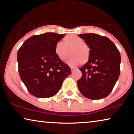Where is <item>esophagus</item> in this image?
Instances as JSON below:
<instances>
[{"label":"esophagus","mask_w":134,"mask_h":134,"mask_svg":"<svg viewBox=\"0 0 134 134\" xmlns=\"http://www.w3.org/2000/svg\"><path fill=\"white\" fill-rule=\"evenodd\" d=\"M71 71H74L76 70V68H75V67H71Z\"/></svg>","instance_id":"1"}]
</instances>
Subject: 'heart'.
<instances>
[{"mask_svg":"<svg viewBox=\"0 0 134 134\" xmlns=\"http://www.w3.org/2000/svg\"><path fill=\"white\" fill-rule=\"evenodd\" d=\"M71 50L72 55L67 59L66 63L71 67H75L82 62L85 63L89 58L90 49L81 38L75 34H70L64 38V41H59L56 44L55 53L58 58L64 61Z\"/></svg>","mask_w":134,"mask_h":134,"instance_id":"obj_1","label":"heart"}]
</instances>
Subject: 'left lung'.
<instances>
[{"label":"left lung","instance_id":"obj_1","mask_svg":"<svg viewBox=\"0 0 134 134\" xmlns=\"http://www.w3.org/2000/svg\"><path fill=\"white\" fill-rule=\"evenodd\" d=\"M79 37L89 46L87 63L79 69L81 78L77 82L83 96L98 100L108 96L119 79L121 57L114 43L108 38L96 34H83Z\"/></svg>","mask_w":134,"mask_h":134}]
</instances>
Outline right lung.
<instances>
[{
  "mask_svg": "<svg viewBox=\"0 0 134 134\" xmlns=\"http://www.w3.org/2000/svg\"><path fill=\"white\" fill-rule=\"evenodd\" d=\"M65 34L47 32L26 40L17 53L20 77L29 92L38 98L55 95L70 68L55 53V46Z\"/></svg>",
  "mask_w": 134,
  "mask_h": 134,
  "instance_id": "right-lung-1",
  "label": "right lung"
}]
</instances>
